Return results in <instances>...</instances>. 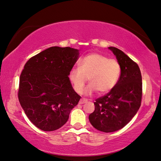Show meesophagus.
<instances>
[{
    "mask_svg": "<svg viewBox=\"0 0 161 161\" xmlns=\"http://www.w3.org/2000/svg\"><path fill=\"white\" fill-rule=\"evenodd\" d=\"M87 101H88V100H87V99L81 98L80 100V101H79V104H83V103H86Z\"/></svg>",
    "mask_w": 161,
    "mask_h": 161,
    "instance_id": "esophagus-1",
    "label": "esophagus"
}]
</instances>
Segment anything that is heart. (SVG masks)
<instances>
[{"label": "heart", "mask_w": 161, "mask_h": 161, "mask_svg": "<svg viewBox=\"0 0 161 161\" xmlns=\"http://www.w3.org/2000/svg\"><path fill=\"white\" fill-rule=\"evenodd\" d=\"M79 68H73L69 73V79L74 90L83 92L89 80L91 84L86 92L93 93L96 91L103 94L110 92L116 86L121 74V67L117 60L108 58L104 55L93 53L79 60Z\"/></svg>", "instance_id": "1"}]
</instances>
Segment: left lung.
<instances>
[{"label": "left lung", "mask_w": 161, "mask_h": 161, "mask_svg": "<svg viewBox=\"0 0 161 161\" xmlns=\"http://www.w3.org/2000/svg\"><path fill=\"white\" fill-rule=\"evenodd\" d=\"M119 62L121 74L114 88L94 102L95 110L89 120L100 131L120 130L135 116L141 104L142 76L138 64L115 47H109Z\"/></svg>", "instance_id": "obj_1"}]
</instances>
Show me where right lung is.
Masks as SVG:
<instances>
[{
    "label": "right lung",
    "mask_w": 161,
    "mask_h": 161,
    "mask_svg": "<svg viewBox=\"0 0 161 161\" xmlns=\"http://www.w3.org/2000/svg\"><path fill=\"white\" fill-rule=\"evenodd\" d=\"M79 51L54 46L29 59L20 75L18 100L33 125L53 131L65 124L80 96L68 78Z\"/></svg>",
    "instance_id": "add662e5"
}]
</instances>
